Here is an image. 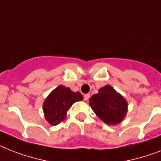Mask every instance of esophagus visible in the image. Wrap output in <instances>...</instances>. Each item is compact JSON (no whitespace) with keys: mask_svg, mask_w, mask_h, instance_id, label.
<instances>
[{"mask_svg":"<svg viewBox=\"0 0 161 161\" xmlns=\"http://www.w3.org/2000/svg\"><path fill=\"white\" fill-rule=\"evenodd\" d=\"M90 96H91V95H90V94H86V95H84L85 101H88V99L90 98Z\"/></svg>","mask_w":161,"mask_h":161,"instance_id":"esophagus-1","label":"esophagus"}]
</instances>
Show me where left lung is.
I'll list each match as a JSON object with an SVG mask.
<instances>
[{
    "label": "left lung",
    "mask_w": 161,
    "mask_h": 161,
    "mask_svg": "<svg viewBox=\"0 0 161 161\" xmlns=\"http://www.w3.org/2000/svg\"><path fill=\"white\" fill-rule=\"evenodd\" d=\"M91 109L100 119L109 125L119 124L128 111V102L111 86L99 89L98 93L89 99Z\"/></svg>",
    "instance_id": "8db88e82"
}]
</instances>
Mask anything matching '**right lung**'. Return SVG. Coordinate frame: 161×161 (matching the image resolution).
<instances>
[{"instance_id": "obj_1", "label": "right lung", "mask_w": 161, "mask_h": 161, "mask_svg": "<svg viewBox=\"0 0 161 161\" xmlns=\"http://www.w3.org/2000/svg\"><path fill=\"white\" fill-rule=\"evenodd\" d=\"M83 100L80 92H74L62 85L54 89L43 103L45 119L51 125H57L66 118L68 110L76 101Z\"/></svg>"}]
</instances>
